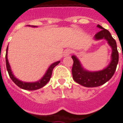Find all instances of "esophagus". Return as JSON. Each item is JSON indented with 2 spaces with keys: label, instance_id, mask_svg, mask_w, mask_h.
<instances>
[{
  "label": "esophagus",
  "instance_id": "obj_1",
  "mask_svg": "<svg viewBox=\"0 0 123 123\" xmlns=\"http://www.w3.org/2000/svg\"><path fill=\"white\" fill-rule=\"evenodd\" d=\"M71 53V51H70L69 49H67V50H65L64 51V53H63V56H69L70 55Z\"/></svg>",
  "mask_w": 123,
  "mask_h": 123
}]
</instances>
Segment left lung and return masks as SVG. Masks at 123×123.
Returning a JSON list of instances; mask_svg holds the SVG:
<instances>
[{"label": "left lung", "mask_w": 123, "mask_h": 123, "mask_svg": "<svg viewBox=\"0 0 123 123\" xmlns=\"http://www.w3.org/2000/svg\"><path fill=\"white\" fill-rule=\"evenodd\" d=\"M97 27L101 29V30L95 34L93 39L95 41L105 39L112 49L111 61L107 67L98 71H89L83 67L77 56H72L74 61L72 68L73 79L78 84L88 88L100 86L110 80L116 70L119 62V53L115 40L107 30L104 29L99 24Z\"/></svg>", "instance_id": "left-lung-1"}]
</instances>
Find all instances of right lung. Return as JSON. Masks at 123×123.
<instances>
[{
    "mask_svg": "<svg viewBox=\"0 0 123 123\" xmlns=\"http://www.w3.org/2000/svg\"><path fill=\"white\" fill-rule=\"evenodd\" d=\"M28 26L33 27V28L37 27V26H35V25H28ZM8 46L7 47L6 53V64L7 71L8 72V74H9L10 77L12 79V81L19 88H22L23 90H36L40 89V88H43V86H45L51 79L53 68L56 67L57 64H59V62H61L60 61H59L55 62L53 64H51L48 68V69L47 70L45 74L43 75V76L41 78L40 80L36 81V82H24V81H22V80L18 79L13 74L12 70H11V68H10V65L9 64L8 60Z\"/></svg>",
    "mask_w": 123,
    "mask_h": 123,
    "instance_id": "right-lung-1",
    "label": "right lung"
}]
</instances>
